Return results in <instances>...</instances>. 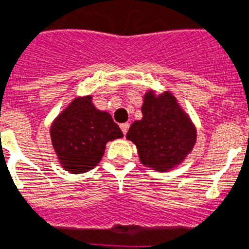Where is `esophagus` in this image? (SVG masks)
Returning <instances> with one entry per match:
<instances>
[{
	"label": "esophagus",
	"mask_w": 249,
	"mask_h": 249,
	"mask_svg": "<svg viewBox=\"0 0 249 249\" xmlns=\"http://www.w3.org/2000/svg\"><path fill=\"white\" fill-rule=\"evenodd\" d=\"M129 126H130V124H129V123H124V124L120 125L121 130H123V133H124V134H126V133H128Z\"/></svg>",
	"instance_id": "34e87169"
}]
</instances>
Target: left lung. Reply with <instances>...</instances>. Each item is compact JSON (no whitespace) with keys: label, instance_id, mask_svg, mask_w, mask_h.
<instances>
[{"label":"left lung","instance_id":"obj_1","mask_svg":"<svg viewBox=\"0 0 249 249\" xmlns=\"http://www.w3.org/2000/svg\"><path fill=\"white\" fill-rule=\"evenodd\" d=\"M141 109L142 120L134 121L126 133L137 146L141 163L156 172L179 165L196 142V129L189 115L169 91L159 95L147 91Z\"/></svg>","mask_w":249,"mask_h":249}]
</instances>
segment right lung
<instances>
[{
	"label": "right lung",
	"mask_w": 249,
	"mask_h": 249,
	"mask_svg": "<svg viewBox=\"0 0 249 249\" xmlns=\"http://www.w3.org/2000/svg\"><path fill=\"white\" fill-rule=\"evenodd\" d=\"M91 99V95L75 98L50 126L53 147L70 173L93 169L102 160L107 142L123 137L111 115L95 108Z\"/></svg>",
	"instance_id": "right-lung-1"
}]
</instances>
